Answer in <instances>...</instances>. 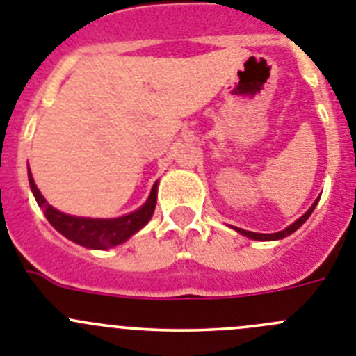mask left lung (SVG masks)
I'll return each mask as SVG.
<instances>
[{"label":"left lung","instance_id":"left-lung-1","mask_svg":"<svg viewBox=\"0 0 356 356\" xmlns=\"http://www.w3.org/2000/svg\"><path fill=\"white\" fill-rule=\"evenodd\" d=\"M317 201H319V200H317ZM317 201H316V203H314L312 207H310V209H308V212L305 213V216H301L300 219H298V221L292 222V225L289 226V228L282 229V232H278V234H254V232H246V229H242V228H235V229H237L238 234L246 235V237H250V238H254V241H278V238H284V237H287V235L294 234L296 229L300 228V226L303 225L305 221H307L308 217H310V213L314 212V209H316Z\"/></svg>","mask_w":356,"mask_h":356}]
</instances>
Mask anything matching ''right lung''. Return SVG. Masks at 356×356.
Returning a JSON list of instances; mask_svg holds the SVG:
<instances>
[{
  "label": "right lung",
  "instance_id": "add662e5",
  "mask_svg": "<svg viewBox=\"0 0 356 356\" xmlns=\"http://www.w3.org/2000/svg\"><path fill=\"white\" fill-rule=\"evenodd\" d=\"M30 187L33 191L37 203L42 209L44 216L51 222L56 232H60L65 238L76 242L80 246L90 248V250H108L130 238L135 232H139L144 225L151 219L156 205V184L151 188L147 201L139 210L128 213V216L118 217V219H89V217H74L67 213L58 212L39 193L35 181L28 171Z\"/></svg>",
  "mask_w": 356,
  "mask_h": 356
}]
</instances>
